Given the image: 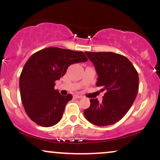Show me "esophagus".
I'll return each mask as SVG.
<instances>
[{
	"mask_svg": "<svg viewBox=\"0 0 160 160\" xmlns=\"http://www.w3.org/2000/svg\"><path fill=\"white\" fill-rule=\"evenodd\" d=\"M73 97H74L75 98H76V99H80V98H82V96L78 95V94H74V96H73Z\"/></svg>",
	"mask_w": 160,
	"mask_h": 160,
	"instance_id": "34e87169",
	"label": "esophagus"
}]
</instances>
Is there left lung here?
Wrapping results in <instances>:
<instances>
[{
  "label": "left lung",
  "instance_id": "1",
  "mask_svg": "<svg viewBox=\"0 0 160 160\" xmlns=\"http://www.w3.org/2000/svg\"><path fill=\"white\" fill-rule=\"evenodd\" d=\"M84 53L97 71V86L105 91L102 102L91 99L84 117L93 124L105 127L114 124L124 117L136 99L138 74L128 58L113 52Z\"/></svg>",
  "mask_w": 160,
  "mask_h": 160
}]
</instances>
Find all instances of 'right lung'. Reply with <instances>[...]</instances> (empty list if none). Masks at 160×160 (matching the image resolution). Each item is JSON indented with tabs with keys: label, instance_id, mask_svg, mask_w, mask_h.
<instances>
[{
	"label": "right lung",
	"instance_id": "add662e5",
	"mask_svg": "<svg viewBox=\"0 0 160 160\" xmlns=\"http://www.w3.org/2000/svg\"><path fill=\"white\" fill-rule=\"evenodd\" d=\"M87 61L82 52L57 47L44 48L30 57L20 75L19 88L24 108L32 121L44 127L61 121L72 96H62L54 89V82L71 64Z\"/></svg>",
	"mask_w": 160,
	"mask_h": 160
}]
</instances>
